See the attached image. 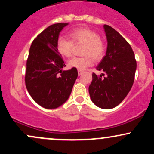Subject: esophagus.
<instances>
[{
    "label": "esophagus",
    "mask_w": 154,
    "mask_h": 154,
    "mask_svg": "<svg viewBox=\"0 0 154 154\" xmlns=\"http://www.w3.org/2000/svg\"><path fill=\"white\" fill-rule=\"evenodd\" d=\"M82 71H81V70H78V75L79 76H80V75H82Z\"/></svg>",
    "instance_id": "34e87169"
}]
</instances>
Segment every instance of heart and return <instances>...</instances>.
Listing matches in <instances>:
<instances>
[{"label":"heart","mask_w":154,"mask_h":154,"mask_svg":"<svg viewBox=\"0 0 154 154\" xmlns=\"http://www.w3.org/2000/svg\"><path fill=\"white\" fill-rule=\"evenodd\" d=\"M75 44H85L82 58L74 57L68 61V66L83 71L93 64V57L95 60H99L104 54V45L100 39L99 35L89 28L79 27L73 29L69 33ZM71 40L59 37L57 40V50L63 57L69 58L73 54L74 43Z\"/></svg>","instance_id":"heart-1"}]
</instances>
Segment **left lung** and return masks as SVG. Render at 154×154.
<instances>
[{
  "label": "left lung",
  "instance_id": "left-lung-1",
  "mask_svg": "<svg viewBox=\"0 0 154 154\" xmlns=\"http://www.w3.org/2000/svg\"><path fill=\"white\" fill-rule=\"evenodd\" d=\"M103 29L107 40L106 52L96 66L97 70L103 73L93 74L89 94L95 106L111 109L119 105L131 90L137 63L131 46L123 37L106 24Z\"/></svg>",
  "mask_w": 154,
  "mask_h": 154
}]
</instances>
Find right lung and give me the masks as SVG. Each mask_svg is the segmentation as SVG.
<instances>
[{
  "label": "right lung",
  "instance_id": "1",
  "mask_svg": "<svg viewBox=\"0 0 154 154\" xmlns=\"http://www.w3.org/2000/svg\"><path fill=\"white\" fill-rule=\"evenodd\" d=\"M68 24L49 26L33 40L29 48L26 89L37 103L47 109L59 108L68 100L78 76L75 68L63 71L66 65L56 47L60 32Z\"/></svg>",
  "mask_w": 154,
  "mask_h": 154
}]
</instances>
